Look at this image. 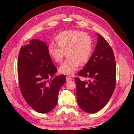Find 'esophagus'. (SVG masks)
Segmentation results:
<instances>
[{
	"instance_id": "obj_1",
	"label": "esophagus",
	"mask_w": 134,
	"mask_h": 134,
	"mask_svg": "<svg viewBox=\"0 0 134 134\" xmlns=\"http://www.w3.org/2000/svg\"><path fill=\"white\" fill-rule=\"evenodd\" d=\"M66 81H68V82H69V81H71L72 79L69 76H66Z\"/></svg>"
}]
</instances>
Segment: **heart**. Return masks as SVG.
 <instances>
[{
	"mask_svg": "<svg viewBox=\"0 0 134 134\" xmlns=\"http://www.w3.org/2000/svg\"><path fill=\"white\" fill-rule=\"evenodd\" d=\"M58 43L51 42L48 47L51 57L56 63H60L67 54L68 58L59 67L61 73L71 75L78 69L79 63L86 64L93 50L91 36L76 30L60 32L56 37Z\"/></svg>",
	"mask_w": 134,
	"mask_h": 134,
	"instance_id": "1",
	"label": "heart"
}]
</instances>
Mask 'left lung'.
<instances>
[{
	"mask_svg": "<svg viewBox=\"0 0 134 134\" xmlns=\"http://www.w3.org/2000/svg\"><path fill=\"white\" fill-rule=\"evenodd\" d=\"M97 44L86 65L78 75L88 81L75 78L77 102L88 113H95L103 108L115 90L116 62L112 48L106 40L97 34Z\"/></svg>",
	"mask_w": 134,
	"mask_h": 134,
	"instance_id": "8db88e82",
	"label": "left lung"
}]
</instances>
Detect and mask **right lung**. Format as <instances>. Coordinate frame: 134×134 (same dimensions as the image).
Listing matches in <instances>:
<instances>
[{
  "instance_id": "add662e5",
  "label": "right lung",
  "mask_w": 134,
  "mask_h": 134,
  "mask_svg": "<svg viewBox=\"0 0 134 134\" xmlns=\"http://www.w3.org/2000/svg\"><path fill=\"white\" fill-rule=\"evenodd\" d=\"M57 69L47 44L37 39L22 46L18 59L19 88L29 106L41 113L51 111L58 102L59 91L65 76L54 77Z\"/></svg>"
}]
</instances>
